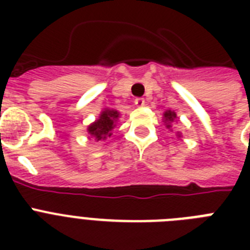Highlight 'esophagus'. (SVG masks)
Instances as JSON below:
<instances>
[{
	"instance_id": "esophagus-1",
	"label": "esophagus",
	"mask_w": 250,
	"mask_h": 250,
	"mask_svg": "<svg viewBox=\"0 0 250 250\" xmlns=\"http://www.w3.org/2000/svg\"><path fill=\"white\" fill-rule=\"evenodd\" d=\"M135 105L136 106H144L145 105V100L141 97L135 98Z\"/></svg>"
}]
</instances>
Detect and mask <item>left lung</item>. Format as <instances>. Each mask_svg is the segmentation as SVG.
Listing matches in <instances>:
<instances>
[{"mask_svg": "<svg viewBox=\"0 0 250 250\" xmlns=\"http://www.w3.org/2000/svg\"><path fill=\"white\" fill-rule=\"evenodd\" d=\"M175 118H176V114H175L174 111H166V113H165V121L166 122H172ZM166 127L168 128L171 125H168V123H166Z\"/></svg>", "mask_w": 250, "mask_h": 250, "instance_id": "obj_1", "label": "left lung"}]
</instances>
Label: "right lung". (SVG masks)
I'll return each mask as SVG.
<instances>
[{
  "label": "right lung",
  "instance_id": "1",
  "mask_svg": "<svg viewBox=\"0 0 250 250\" xmlns=\"http://www.w3.org/2000/svg\"><path fill=\"white\" fill-rule=\"evenodd\" d=\"M118 111L115 110H105L100 115V119L89 125L90 136H93L96 140H106L111 136V129L114 128V121L118 118Z\"/></svg>",
  "mask_w": 250,
  "mask_h": 250
}]
</instances>
